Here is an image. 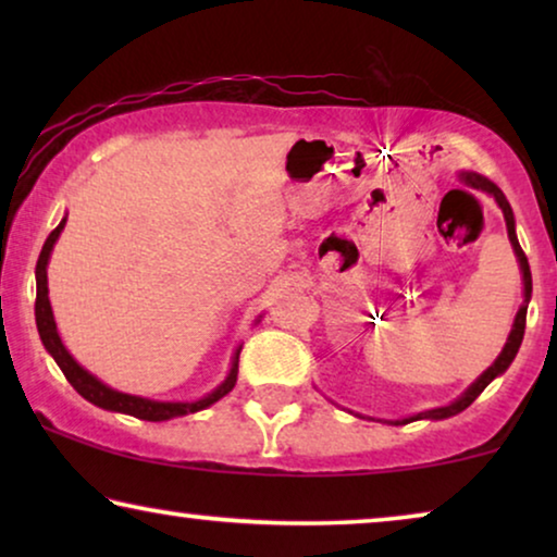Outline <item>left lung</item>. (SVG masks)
I'll return each mask as SVG.
<instances>
[{
  "mask_svg": "<svg viewBox=\"0 0 557 557\" xmlns=\"http://www.w3.org/2000/svg\"><path fill=\"white\" fill-rule=\"evenodd\" d=\"M459 180L463 185L474 187V189H482V193L492 195L494 202L499 205L502 215H505V223H507V235H509V243H512V250L517 256V263H520V273H522V304L520 309H517L515 314V322H512V330H509V337L505 342V347H502V352L497 355V360H494L490 368H486L482 375H479L474 383H471L467 391H463L459 398L448 403V406H441V408H431V410H423V413H416V416H408V418H398V421H385V423H393V425H403V423H413V421H444V418H451L456 413H461V410H467L471 403H474L479 395L486 385L492 383L494 377H499L502 372H505L512 360L517 357V349L522 345V337H524V322H528V304H530V296H532V273H530V263H528V256L522 253L520 248V240H517V233H515V212L509 208L507 197L502 189L494 185L492 180L482 177V174L476 172H461ZM375 421V418H372Z\"/></svg>",
  "mask_w": 557,
  "mask_h": 557,
  "instance_id": "8db88e82",
  "label": "left lung"
}]
</instances>
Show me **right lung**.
Returning <instances> with one entry per match:
<instances>
[{"label": "right lung", "instance_id": "1", "mask_svg": "<svg viewBox=\"0 0 557 557\" xmlns=\"http://www.w3.org/2000/svg\"><path fill=\"white\" fill-rule=\"evenodd\" d=\"M65 220L67 218L60 220V225L48 235V240H45V246H42V253H40V258H37V269H35V281H37L35 322H37V332H40V339H42L45 349H48L52 360L58 362V368L63 370L67 383H71L75 391L83 395V398H86L88 403H94V406H98V408L113 410V413L134 416V418H139V421H154V423L157 421H170V418H180V416H187V413H197V410L210 408L212 403L225 398V395L235 387V380H238V357H240L243 345H238V349L233 352L231 372H227V377L223 380V383H220L212 393L202 395V398L187 400V403L185 400H151V398H141V395L113 391V387L101 383V380H98L96 375H90V372L83 368V364L75 362V357L67 352L63 339H60L55 317H52V307H50V299H48V263H50L52 248H55L60 233H63ZM256 322H261V319H256Z\"/></svg>", "mask_w": 557, "mask_h": 557}]
</instances>
